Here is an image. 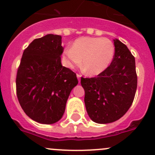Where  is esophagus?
I'll return each instance as SVG.
<instances>
[{"label":"esophagus","mask_w":155,"mask_h":155,"mask_svg":"<svg viewBox=\"0 0 155 155\" xmlns=\"http://www.w3.org/2000/svg\"><path fill=\"white\" fill-rule=\"evenodd\" d=\"M76 76H77V78H78V80H79V82H80V78H81V75L80 74H79V73H77V74H76Z\"/></svg>","instance_id":"esophagus-1"}]
</instances>
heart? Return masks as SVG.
I'll use <instances>...</instances> for the list:
<instances>
[{
    "mask_svg": "<svg viewBox=\"0 0 155 155\" xmlns=\"http://www.w3.org/2000/svg\"><path fill=\"white\" fill-rule=\"evenodd\" d=\"M115 54V46L109 39L102 37H82L73 43L71 48L64 51L67 66L73 68L82 64L84 71L90 76L102 73L109 66Z\"/></svg>",
    "mask_w": 155,
    "mask_h": 155,
    "instance_id": "obj_1",
    "label": "heart"
}]
</instances>
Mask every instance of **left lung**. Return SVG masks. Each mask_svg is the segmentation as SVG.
Segmentation results:
<instances>
[{"mask_svg": "<svg viewBox=\"0 0 155 155\" xmlns=\"http://www.w3.org/2000/svg\"><path fill=\"white\" fill-rule=\"evenodd\" d=\"M115 54L110 65L93 78H81L89 117L98 124L121 118L132 105L137 87L135 58L126 45L114 40Z\"/></svg>", "mask_w": 155, "mask_h": 155, "instance_id": "1", "label": "left lung"}]
</instances>
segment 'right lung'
<instances>
[{
  "mask_svg": "<svg viewBox=\"0 0 155 155\" xmlns=\"http://www.w3.org/2000/svg\"><path fill=\"white\" fill-rule=\"evenodd\" d=\"M61 36L47 34L24 50L17 70L16 95L26 115L51 124L63 116L70 91L78 84L74 72L63 67Z\"/></svg>",
  "mask_w": 155,
  "mask_h": 155,
  "instance_id": "1",
  "label": "right lung"
}]
</instances>
